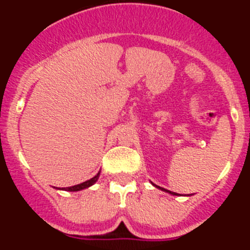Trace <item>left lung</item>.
<instances>
[{
  "mask_svg": "<svg viewBox=\"0 0 250 250\" xmlns=\"http://www.w3.org/2000/svg\"><path fill=\"white\" fill-rule=\"evenodd\" d=\"M152 184V183H151ZM154 185V187L155 188H158V189H160V190H163V191H165V193H169V194H171V195H178V194L176 193H173V191H170V190H167V189H164V188H161V187H158V185H155V184H152Z\"/></svg>",
  "mask_w": 250,
  "mask_h": 250,
  "instance_id": "obj_1",
  "label": "left lung"
}]
</instances>
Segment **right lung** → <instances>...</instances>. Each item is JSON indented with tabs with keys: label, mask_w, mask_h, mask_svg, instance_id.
<instances>
[{
	"label": "right lung",
	"mask_w": 250,
	"mask_h": 250,
	"mask_svg": "<svg viewBox=\"0 0 250 250\" xmlns=\"http://www.w3.org/2000/svg\"><path fill=\"white\" fill-rule=\"evenodd\" d=\"M99 176H100V171H99V173L96 174L94 178H91L90 180H86V182L81 183V184L74 185V187L62 188V189H61V188H59V189H61V190H66V191H80V190H83V189H86V188H90L91 185H94L95 183L99 180Z\"/></svg>",
	"instance_id": "obj_1"
}]
</instances>
